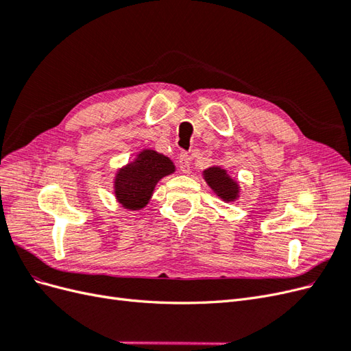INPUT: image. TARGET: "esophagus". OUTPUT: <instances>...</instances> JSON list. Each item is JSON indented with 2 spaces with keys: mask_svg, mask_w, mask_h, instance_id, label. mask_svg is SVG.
Instances as JSON below:
<instances>
[{
  "mask_svg": "<svg viewBox=\"0 0 351 351\" xmlns=\"http://www.w3.org/2000/svg\"><path fill=\"white\" fill-rule=\"evenodd\" d=\"M190 162H192V158H190L189 154L182 152L178 156V167L182 173H189L190 171Z\"/></svg>",
  "mask_w": 351,
  "mask_h": 351,
  "instance_id": "1",
  "label": "esophagus"
}]
</instances>
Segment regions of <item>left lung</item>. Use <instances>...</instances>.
I'll return each mask as SVG.
<instances>
[{"instance_id": "left-lung-1", "label": "left lung", "mask_w": 351, "mask_h": 351, "mask_svg": "<svg viewBox=\"0 0 351 351\" xmlns=\"http://www.w3.org/2000/svg\"><path fill=\"white\" fill-rule=\"evenodd\" d=\"M204 177L209 187L226 202L234 200L239 196V186L234 180L228 177L226 169L219 167H210L205 169Z\"/></svg>"}]
</instances>
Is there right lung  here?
Here are the masks:
<instances>
[{
    "label": "right lung",
    "instance_id": "add662e5",
    "mask_svg": "<svg viewBox=\"0 0 351 351\" xmlns=\"http://www.w3.org/2000/svg\"><path fill=\"white\" fill-rule=\"evenodd\" d=\"M171 159L145 149L136 161L120 169L115 177V197L127 209H141L149 202L156 183L174 173Z\"/></svg>",
    "mask_w": 351,
    "mask_h": 351
}]
</instances>
